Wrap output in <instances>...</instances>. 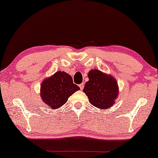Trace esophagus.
Here are the masks:
<instances>
[{"label": "esophagus", "instance_id": "34e87169", "mask_svg": "<svg viewBox=\"0 0 158 158\" xmlns=\"http://www.w3.org/2000/svg\"><path fill=\"white\" fill-rule=\"evenodd\" d=\"M79 86L80 87V89L82 90L84 89V83H81V84H79Z\"/></svg>", "mask_w": 158, "mask_h": 158}]
</instances>
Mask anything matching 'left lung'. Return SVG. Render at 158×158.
Returning <instances> with one entry per match:
<instances>
[{
  "mask_svg": "<svg viewBox=\"0 0 158 158\" xmlns=\"http://www.w3.org/2000/svg\"><path fill=\"white\" fill-rule=\"evenodd\" d=\"M88 78L83 92L88 97L90 104L102 110L114 105L119 94L116 79L96 69L89 72Z\"/></svg>",
  "mask_w": 158,
  "mask_h": 158,
  "instance_id": "obj_1",
  "label": "left lung"
}]
</instances>
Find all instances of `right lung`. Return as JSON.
Returning a JSON list of instances; mask_svg holds the SVG:
<instances>
[{
	"instance_id": "add662e5",
	"label": "right lung",
	"mask_w": 158,
	"mask_h": 158,
	"mask_svg": "<svg viewBox=\"0 0 158 158\" xmlns=\"http://www.w3.org/2000/svg\"><path fill=\"white\" fill-rule=\"evenodd\" d=\"M80 89L73 83L72 77L64 72L59 71L41 84L40 97L48 108L56 110L68 101L69 97Z\"/></svg>"
}]
</instances>
